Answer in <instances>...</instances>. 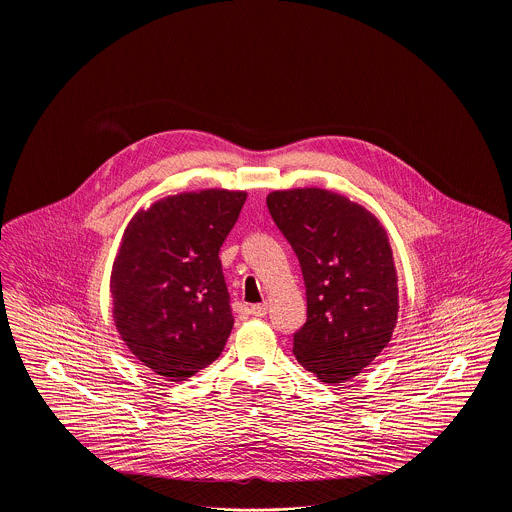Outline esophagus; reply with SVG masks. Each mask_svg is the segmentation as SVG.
Wrapping results in <instances>:
<instances>
[{
    "label": "esophagus",
    "instance_id": "esophagus-1",
    "mask_svg": "<svg viewBox=\"0 0 512 512\" xmlns=\"http://www.w3.org/2000/svg\"><path fill=\"white\" fill-rule=\"evenodd\" d=\"M267 313V303H259V305H251V307H249V315H253V317H265Z\"/></svg>",
    "mask_w": 512,
    "mask_h": 512
}]
</instances>
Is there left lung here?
Returning a JSON list of instances; mask_svg holds the SVG:
<instances>
[{
  "label": "left lung",
  "mask_w": 512,
  "mask_h": 512,
  "mask_svg": "<svg viewBox=\"0 0 512 512\" xmlns=\"http://www.w3.org/2000/svg\"><path fill=\"white\" fill-rule=\"evenodd\" d=\"M267 207L307 290V322L293 334V355L320 382H347L380 355L397 322L388 234L365 207L320 188L272 192Z\"/></svg>",
  "instance_id": "obj_1"
}]
</instances>
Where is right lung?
I'll list each match as a JSON object with an SVG mask.
<instances>
[{"label": "right lung", "instance_id": "obj_1", "mask_svg": "<svg viewBox=\"0 0 512 512\" xmlns=\"http://www.w3.org/2000/svg\"><path fill=\"white\" fill-rule=\"evenodd\" d=\"M245 192L171 195L138 211L111 272L113 318L132 355L169 382L219 359L234 317L219 251Z\"/></svg>", "mask_w": 512, "mask_h": 512}]
</instances>
